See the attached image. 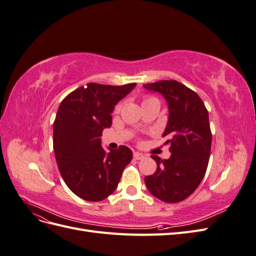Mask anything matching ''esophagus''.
<instances>
[{
	"label": "esophagus",
	"mask_w": 256,
	"mask_h": 256,
	"mask_svg": "<svg viewBox=\"0 0 256 256\" xmlns=\"http://www.w3.org/2000/svg\"><path fill=\"white\" fill-rule=\"evenodd\" d=\"M134 158L136 160H142V159L144 158V154H141V152H136L134 154Z\"/></svg>",
	"instance_id": "1"
}]
</instances>
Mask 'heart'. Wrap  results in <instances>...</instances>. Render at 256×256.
Instances as JSON below:
<instances>
[{
    "label": "heart",
    "mask_w": 256,
    "mask_h": 256,
    "mask_svg": "<svg viewBox=\"0 0 256 256\" xmlns=\"http://www.w3.org/2000/svg\"><path fill=\"white\" fill-rule=\"evenodd\" d=\"M150 99H154V98H147V99H145V100H144V102H147V100H150ZM120 104L116 106V108H115V111H118V110H120Z\"/></svg>",
    "instance_id": "b5f03b06"
}]
</instances>
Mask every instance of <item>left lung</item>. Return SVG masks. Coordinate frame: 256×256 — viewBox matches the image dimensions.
Instances as JSON below:
<instances>
[{"label": "left lung", "mask_w": 256, "mask_h": 256, "mask_svg": "<svg viewBox=\"0 0 256 256\" xmlns=\"http://www.w3.org/2000/svg\"><path fill=\"white\" fill-rule=\"evenodd\" d=\"M143 86L160 92L168 104V120L162 138H166L172 152L164 160L152 154L157 170L145 177V184L162 202H182L196 191L206 173L212 150L208 111L196 92L175 80Z\"/></svg>", "instance_id": "left-lung-1"}]
</instances>
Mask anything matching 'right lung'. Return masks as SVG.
<instances>
[{"mask_svg":"<svg viewBox=\"0 0 256 256\" xmlns=\"http://www.w3.org/2000/svg\"><path fill=\"white\" fill-rule=\"evenodd\" d=\"M88 83L67 95L53 122V148L60 173L76 196L99 202L118 188L124 168L132 159L127 146L106 152L102 131L112 125L115 104L136 88Z\"/></svg>","mask_w":256,"mask_h":256,"instance_id":"right-lung-1","label":"right lung"}]
</instances>
